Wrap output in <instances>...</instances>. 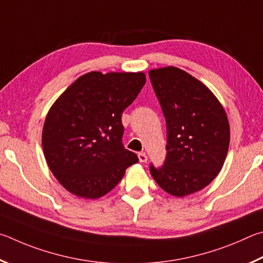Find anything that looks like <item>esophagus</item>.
Wrapping results in <instances>:
<instances>
[{
	"label": "esophagus",
	"mask_w": 263,
	"mask_h": 263,
	"mask_svg": "<svg viewBox=\"0 0 263 263\" xmlns=\"http://www.w3.org/2000/svg\"><path fill=\"white\" fill-rule=\"evenodd\" d=\"M139 159L141 163H145L146 160H148V157H146V155L144 153H140L139 154Z\"/></svg>",
	"instance_id": "34e87169"
}]
</instances>
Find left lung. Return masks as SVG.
<instances>
[{"label": "left lung", "instance_id": "1", "mask_svg": "<svg viewBox=\"0 0 263 263\" xmlns=\"http://www.w3.org/2000/svg\"><path fill=\"white\" fill-rule=\"evenodd\" d=\"M150 81L166 121V158L150 165L168 194L182 197L217 177L227 158L230 126L218 99L203 83L176 67L153 69Z\"/></svg>", "mask_w": 263, "mask_h": 263}]
</instances>
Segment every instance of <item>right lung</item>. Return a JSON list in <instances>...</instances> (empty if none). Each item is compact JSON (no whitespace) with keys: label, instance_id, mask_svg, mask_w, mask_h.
Returning a JSON list of instances; mask_svg holds the SVG:
<instances>
[{"label":"right lung","instance_id":"add662e5","mask_svg":"<svg viewBox=\"0 0 263 263\" xmlns=\"http://www.w3.org/2000/svg\"><path fill=\"white\" fill-rule=\"evenodd\" d=\"M145 84L143 72L91 71L53 104L43 129L46 162L71 194L98 199L139 162L122 144L121 115Z\"/></svg>","mask_w":263,"mask_h":263}]
</instances>
